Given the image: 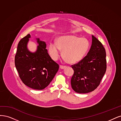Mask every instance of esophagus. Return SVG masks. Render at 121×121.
I'll list each match as a JSON object with an SVG mask.
<instances>
[{
    "instance_id": "1",
    "label": "esophagus",
    "mask_w": 121,
    "mask_h": 121,
    "mask_svg": "<svg viewBox=\"0 0 121 121\" xmlns=\"http://www.w3.org/2000/svg\"><path fill=\"white\" fill-rule=\"evenodd\" d=\"M60 68L61 69H63L66 68V66H64V65H60Z\"/></svg>"
}]
</instances>
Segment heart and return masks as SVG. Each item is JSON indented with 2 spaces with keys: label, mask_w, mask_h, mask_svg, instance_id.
<instances>
[{
  "label": "heart",
  "mask_w": 121,
  "mask_h": 121,
  "mask_svg": "<svg viewBox=\"0 0 121 121\" xmlns=\"http://www.w3.org/2000/svg\"><path fill=\"white\" fill-rule=\"evenodd\" d=\"M89 42L85 38L70 35L58 38L56 44L51 43L48 51L50 56L54 60L62 55L68 63L73 64L83 59L89 48Z\"/></svg>",
  "instance_id": "1"
}]
</instances>
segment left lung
Listing matches in <instances>:
<instances>
[{"label":"left lung","mask_w":121,"mask_h":121,"mask_svg":"<svg viewBox=\"0 0 121 121\" xmlns=\"http://www.w3.org/2000/svg\"><path fill=\"white\" fill-rule=\"evenodd\" d=\"M92 38V45L87 55L71 65L74 73L71 85L77 93H86L94 91L106 71V50L99 40L93 36Z\"/></svg>","instance_id":"obj_1"}]
</instances>
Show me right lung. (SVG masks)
<instances>
[{
  "instance_id": "add662e5",
  "label": "right lung",
  "mask_w": 121,
  "mask_h": 121,
  "mask_svg": "<svg viewBox=\"0 0 121 121\" xmlns=\"http://www.w3.org/2000/svg\"><path fill=\"white\" fill-rule=\"evenodd\" d=\"M30 37V34L27 35L19 42L15 66L23 83L31 88L42 90L53 80L59 65L49 56L45 42L39 39H37L39 46L37 51L30 52L26 47Z\"/></svg>"
}]
</instances>
